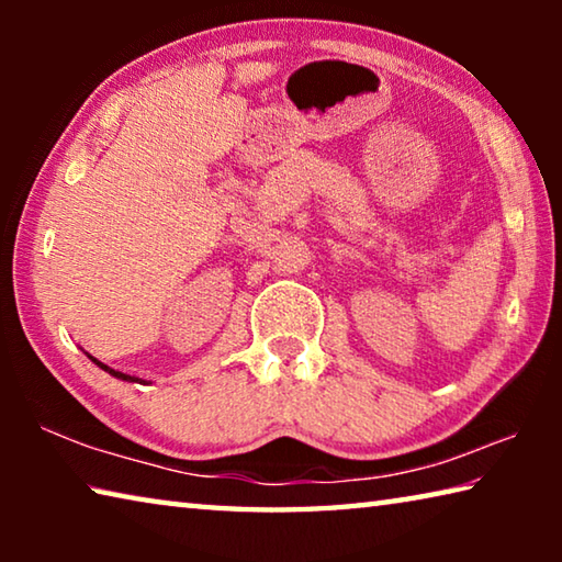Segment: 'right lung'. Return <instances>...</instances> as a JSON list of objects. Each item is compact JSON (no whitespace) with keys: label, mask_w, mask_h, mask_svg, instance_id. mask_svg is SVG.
<instances>
[{"label":"right lung","mask_w":562,"mask_h":562,"mask_svg":"<svg viewBox=\"0 0 562 562\" xmlns=\"http://www.w3.org/2000/svg\"><path fill=\"white\" fill-rule=\"evenodd\" d=\"M93 361H97V364H101L103 369H109V372L113 374V376H119V379H136V376H131V374H123V372H119V369H111V367H106V364H103V361H99L97 357H91Z\"/></svg>","instance_id":"obj_1"}]
</instances>
